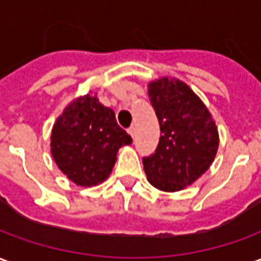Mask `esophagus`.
<instances>
[{
    "mask_svg": "<svg viewBox=\"0 0 261 261\" xmlns=\"http://www.w3.org/2000/svg\"><path fill=\"white\" fill-rule=\"evenodd\" d=\"M128 134H130L131 137H133V138H134V137H136V127H130V128H128Z\"/></svg>",
    "mask_w": 261,
    "mask_h": 261,
    "instance_id": "34e87169",
    "label": "esophagus"
}]
</instances>
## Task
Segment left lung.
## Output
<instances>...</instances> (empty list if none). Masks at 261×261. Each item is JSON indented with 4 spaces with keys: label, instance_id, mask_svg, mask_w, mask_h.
Instances as JSON below:
<instances>
[{
    "label": "left lung",
    "instance_id": "obj_1",
    "mask_svg": "<svg viewBox=\"0 0 261 261\" xmlns=\"http://www.w3.org/2000/svg\"><path fill=\"white\" fill-rule=\"evenodd\" d=\"M148 95L161 125L155 153L142 159L148 181L162 192H180L204 175L219 145L218 128L207 106L186 82L159 78Z\"/></svg>",
    "mask_w": 261,
    "mask_h": 261
}]
</instances>
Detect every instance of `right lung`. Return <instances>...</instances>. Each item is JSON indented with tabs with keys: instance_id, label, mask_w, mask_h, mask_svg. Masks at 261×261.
<instances>
[{
	"instance_id": "1",
	"label": "right lung",
	"mask_w": 261,
	"mask_h": 261,
	"mask_svg": "<svg viewBox=\"0 0 261 261\" xmlns=\"http://www.w3.org/2000/svg\"><path fill=\"white\" fill-rule=\"evenodd\" d=\"M133 140L96 93L75 97L57 117L50 148L59 169L76 186H97L112 173L117 152Z\"/></svg>"
}]
</instances>
